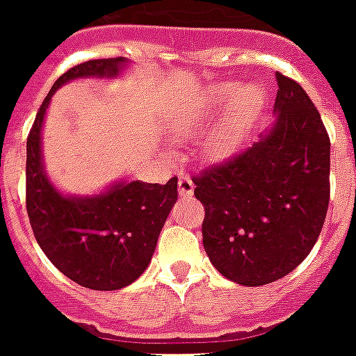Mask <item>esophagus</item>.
<instances>
[{"label":"esophagus","instance_id":"34e87169","mask_svg":"<svg viewBox=\"0 0 356 356\" xmlns=\"http://www.w3.org/2000/svg\"><path fill=\"white\" fill-rule=\"evenodd\" d=\"M192 192H194V183H192V179L188 175H181L179 177V194L181 196H192Z\"/></svg>","mask_w":356,"mask_h":356}]
</instances>
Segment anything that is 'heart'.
Masks as SVG:
<instances>
[{
	"label": "heart",
	"instance_id": "1",
	"mask_svg": "<svg viewBox=\"0 0 356 356\" xmlns=\"http://www.w3.org/2000/svg\"><path fill=\"white\" fill-rule=\"evenodd\" d=\"M230 102H234L230 115L220 124L217 141H215V149L218 152L230 151L239 136L257 120L260 109L264 105V94L257 86L241 88L238 83H222L215 86L209 97H205L202 102V109L205 113L217 111V109L226 107Z\"/></svg>",
	"mask_w": 356,
	"mask_h": 356
}]
</instances>
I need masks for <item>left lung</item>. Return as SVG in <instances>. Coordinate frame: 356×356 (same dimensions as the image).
Wrapping results in <instances>:
<instances>
[{"label":"left lung","instance_id":"obj_1","mask_svg":"<svg viewBox=\"0 0 356 356\" xmlns=\"http://www.w3.org/2000/svg\"><path fill=\"white\" fill-rule=\"evenodd\" d=\"M275 122L259 141L194 181L204 249L226 279L260 286L309 254L330 202V139L296 81L275 73Z\"/></svg>","mask_w":356,"mask_h":356}]
</instances>
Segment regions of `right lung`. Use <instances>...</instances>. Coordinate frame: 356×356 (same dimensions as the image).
Segmentation results:
<instances>
[{
	"label": "right lung",
	"mask_w": 356,
	"mask_h": 356,
	"mask_svg": "<svg viewBox=\"0 0 356 356\" xmlns=\"http://www.w3.org/2000/svg\"><path fill=\"white\" fill-rule=\"evenodd\" d=\"M126 58L88 60L52 84L26 143V209L39 247L65 277L92 291H118L151 264L158 236L177 202V177L165 185L117 181L99 194L71 196L47 175L41 149L44 115L54 92L75 79H115Z\"/></svg>",
	"instance_id": "add662e5"
}]
</instances>
